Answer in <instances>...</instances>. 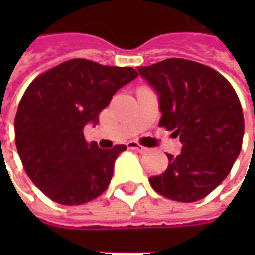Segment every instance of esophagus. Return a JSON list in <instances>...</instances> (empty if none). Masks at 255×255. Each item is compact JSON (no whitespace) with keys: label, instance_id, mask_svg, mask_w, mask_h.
<instances>
[{"label":"esophagus","instance_id":"1","mask_svg":"<svg viewBox=\"0 0 255 255\" xmlns=\"http://www.w3.org/2000/svg\"><path fill=\"white\" fill-rule=\"evenodd\" d=\"M128 149H130V150H136V152H139V153L147 152V147H143L142 144H137L136 142L128 143Z\"/></svg>","mask_w":255,"mask_h":255}]
</instances>
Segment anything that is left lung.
Wrapping results in <instances>:
<instances>
[{"instance_id":"left-lung-1","label":"left lung","mask_w":255,"mask_h":255,"mask_svg":"<svg viewBox=\"0 0 255 255\" xmlns=\"http://www.w3.org/2000/svg\"><path fill=\"white\" fill-rule=\"evenodd\" d=\"M137 71L159 93V126L183 144L179 156L167 154L166 171L149 179L152 187L181 203L204 199L240 154L244 116L237 93L217 71L189 59L169 58Z\"/></svg>"}]
</instances>
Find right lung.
<instances>
[{"label":"right lung","mask_w":255,"mask_h":255,"mask_svg":"<svg viewBox=\"0 0 255 255\" xmlns=\"http://www.w3.org/2000/svg\"><path fill=\"white\" fill-rule=\"evenodd\" d=\"M137 72L88 59L56 65L26 88L15 115V144L28 177L46 197L78 206L108 189L125 144L99 149L85 140L86 123L99 113Z\"/></svg>","instance_id":"right-lung-1"}]
</instances>
